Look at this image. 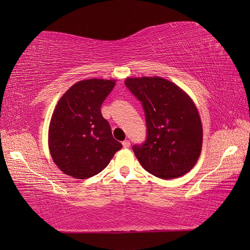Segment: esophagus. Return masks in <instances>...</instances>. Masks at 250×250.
Here are the masks:
<instances>
[{
  "label": "esophagus",
  "mask_w": 250,
  "mask_h": 250,
  "mask_svg": "<svg viewBox=\"0 0 250 250\" xmlns=\"http://www.w3.org/2000/svg\"><path fill=\"white\" fill-rule=\"evenodd\" d=\"M122 144H123V147L124 148H129L130 147V142L128 141V140H125Z\"/></svg>",
  "instance_id": "34e87169"
}]
</instances>
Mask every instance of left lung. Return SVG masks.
Here are the masks:
<instances>
[{"label": "left lung", "instance_id": "8db88e82", "mask_svg": "<svg viewBox=\"0 0 250 250\" xmlns=\"http://www.w3.org/2000/svg\"><path fill=\"white\" fill-rule=\"evenodd\" d=\"M125 85L145 112L146 140L132 147L142 167L163 179L183 176L202 147L201 120L191 98L160 77L127 78Z\"/></svg>", "mask_w": 250, "mask_h": 250}]
</instances>
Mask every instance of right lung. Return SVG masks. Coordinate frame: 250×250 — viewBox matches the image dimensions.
<instances>
[{"instance_id":"right-lung-1","label":"right lung","mask_w":250,"mask_h":250,"mask_svg":"<svg viewBox=\"0 0 250 250\" xmlns=\"http://www.w3.org/2000/svg\"><path fill=\"white\" fill-rule=\"evenodd\" d=\"M115 84V80H82L58 101L49 127V148L53 161L66 175L92 177L122 148L101 113V105Z\"/></svg>"}]
</instances>
